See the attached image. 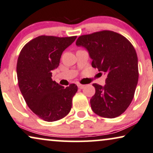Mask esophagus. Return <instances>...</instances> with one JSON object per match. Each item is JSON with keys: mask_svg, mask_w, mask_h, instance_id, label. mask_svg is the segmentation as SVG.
<instances>
[{"mask_svg": "<svg viewBox=\"0 0 153 153\" xmlns=\"http://www.w3.org/2000/svg\"><path fill=\"white\" fill-rule=\"evenodd\" d=\"M78 88H80V89H83V88H85V85H84L78 84Z\"/></svg>", "mask_w": 153, "mask_h": 153, "instance_id": "obj_1", "label": "esophagus"}]
</instances>
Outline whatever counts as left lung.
I'll use <instances>...</instances> for the list:
<instances>
[{"label":"left lung","instance_id":"1","mask_svg":"<svg viewBox=\"0 0 153 153\" xmlns=\"http://www.w3.org/2000/svg\"><path fill=\"white\" fill-rule=\"evenodd\" d=\"M76 45L88 51L92 67L107 75L104 86L92 85L95 88L90 100L92 111L104 118L119 117L130 105L138 84L134 47L121 34L109 30L79 36Z\"/></svg>","mask_w":153,"mask_h":153}]
</instances>
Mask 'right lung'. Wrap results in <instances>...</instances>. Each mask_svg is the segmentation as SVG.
<instances>
[{"label": "right lung", "instance_id": "1", "mask_svg": "<svg viewBox=\"0 0 153 153\" xmlns=\"http://www.w3.org/2000/svg\"><path fill=\"white\" fill-rule=\"evenodd\" d=\"M76 38L37 36L25 44L19 55L17 75L21 93L29 108L46 121L63 119L72 107L78 87L71 84L65 88L51 77L63 51Z\"/></svg>", "mask_w": 153, "mask_h": 153}]
</instances>
